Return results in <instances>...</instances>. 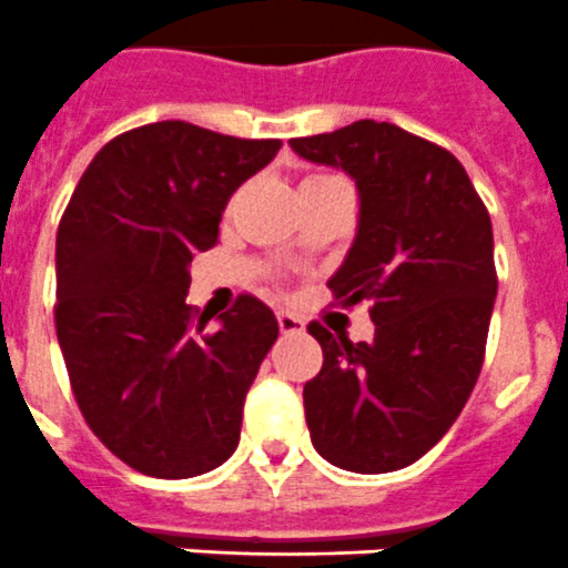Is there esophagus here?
Instances as JSON below:
<instances>
[{"label":"esophagus","mask_w":568,"mask_h":568,"mask_svg":"<svg viewBox=\"0 0 568 568\" xmlns=\"http://www.w3.org/2000/svg\"><path fill=\"white\" fill-rule=\"evenodd\" d=\"M278 329L281 333H304V318H298V315L287 313V310H278Z\"/></svg>","instance_id":"esophagus-1"}]
</instances>
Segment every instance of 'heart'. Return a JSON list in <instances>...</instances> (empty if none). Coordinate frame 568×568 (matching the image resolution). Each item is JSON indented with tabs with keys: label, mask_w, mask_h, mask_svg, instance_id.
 Returning a JSON list of instances; mask_svg holds the SVG:
<instances>
[{
	"label": "heart",
	"mask_w": 568,
	"mask_h": 568,
	"mask_svg": "<svg viewBox=\"0 0 568 568\" xmlns=\"http://www.w3.org/2000/svg\"><path fill=\"white\" fill-rule=\"evenodd\" d=\"M349 184L346 179H341V175H333V173H313L304 179V184L301 187H324V184Z\"/></svg>",
	"instance_id": "heart-1"
}]
</instances>
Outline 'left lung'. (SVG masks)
<instances>
[{
	"label": "left lung",
	"instance_id": "1",
	"mask_svg": "<svg viewBox=\"0 0 568 568\" xmlns=\"http://www.w3.org/2000/svg\"><path fill=\"white\" fill-rule=\"evenodd\" d=\"M290 144L358 184V235L329 290L346 310L366 301L375 324L358 344L307 327L324 349L304 384L310 438L346 471L404 469L478 384L498 295L489 210L449 150L398 124L361 119Z\"/></svg>",
	"mask_w": 568,
	"mask_h": 568
}]
</instances>
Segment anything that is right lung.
I'll list each match as a JSON object with an SVG mask.
<instances>
[{"label": "right lung", "mask_w": 568, "mask_h": 568, "mask_svg": "<svg viewBox=\"0 0 568 568\" xmlns=\"http://www.w3.org/2000/svg\"><path fill=\"white\" fill-rule=\"evenodd\" d=\"M278 150V139L144 124L99 150L62 213L53 315L70 389L93 435L150 478L204 475L239 446L278 321L241 293L210 329L213 315L184 301L187 267Z\"/></svg>", "instance_id": "1"}]
</instances>
